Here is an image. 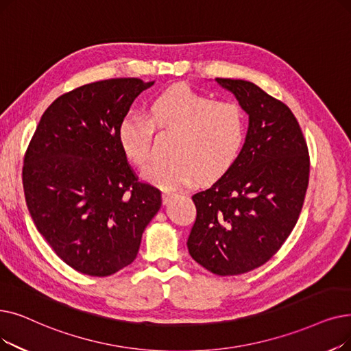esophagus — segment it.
I'll list each match as a JSON object with an SVG mask.
<instances>
[{
    "instance_id": "1",
    "label": "esophagus",
    "mask_w": 351,
    "mask_h": 351,
    "mask_svg": "<svg viewBox=\"0 0 351 351\" xmlns=\"http://www.w3.org/2000/svg\"><path fill=\"white\" fill-rule=\"evenodd\" d=\"M173 196H176V193L171 189H162V201L163 204H167L169 202Z\"/></svg>"
}]
</instances>
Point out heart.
Instances as JSON below:
<instances>
[{
    "instance_id": "obj_1",
    "label": "heart",
    "mask_w": 351,
    "mask_h": 351,
    "mask_svg": "<svg viewBox=\"0 0 351 351\" xmlns=\"http://www.w3.org/2000/svg\"><path fill=\"white\" fill-rule=\"evenodd\" d=\"M155 130L175 133L169 156L143 172L166 188L212 182L230 171L245 142V113L235 101L213 100L186 84L172 86L149 101L147 116L129 113L120 120L117 141L138 167L152 158Z\"/></svg>"
}]
</instances>
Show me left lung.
Segmentation results:
<instances>
[{
	"mask_svg": "<svg viewBox=\"0 0 351 351\" xmlns=\"http://www.w3.org/2000/svg\"><path fill=\"white\" fill-rule=\"evenodd\" d=\"M250 116L230 171L192 199L193 260L217 276H239L271 260L294 230L310 176L307 142L287 104L245 80L217 79Z\"/></svg>",
	"mask_w": 351,
	"mask_h": 351,
	"instance_id": "1",
	"label": "left lung"
}]
</instances>
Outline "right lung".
Masks as SVG:
<instances>
[{
    "label": "right lung",
    "mask_w": 351,
    "mask_h": 351,
    "mask_svg": "<svg viewBox=\"0 0 351 351\" xmlns=\"http://www.w3.org/2000/svg\"><path fill=\"white\" fill-rule=\"evenodd\" d=\"M154 82L109 79L56 99L41 116L23 166L38 232L73 269L108 277L138 256L160 191L136 176L117 141L133 100Z\"/></svg>",
    "instance_id": "right-lung-1"
}]
</instances>
